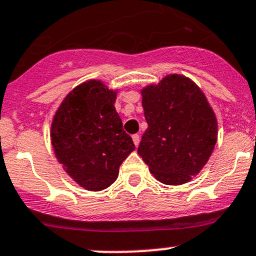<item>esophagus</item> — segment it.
<instances>
[{
	"mask_svg": "<svg viewBox=\"0 0 256 256\" xmlns=\"http://www.w3.org/2000/svg\"><path fill=\"white\" fill-rule=\"evenodd\" d=\"M132 140H133V144H134L136 146H138V144H140V134H133Z\"/></svg>",
	"mask_w": 256,
	"mask_h": 256,
	"instance_id": "34e87169",
	"label": "esophagus"
}]
</instances>
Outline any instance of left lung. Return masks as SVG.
<instances>
[{
    "instance_id": "8db88e82",
    "label": "left lung",
    "mask_w": 256,
    "mask_h": 256,
    "mask_svg": "<svg viewBox=\"0 0 256 256\" xmlns=\"http://www.w3.org/2000/svg\"><path fill=\"white\" fill-rule=\"evenodd\" d=\"M148 128L138 154L158 182H190L210 160L217 142V119L203 91L182 74H168L142 88Z\"/></svg>"
}]
</instances>
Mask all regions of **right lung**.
<instances>
[{"instance_id": "obj_1", "label": "right lung", "mask_w": 256, "mask_h": 256, "mask_svg": "<svg viewBox=\"0 0 256 256\" xmlns=\"http://www.w3.org/2000/svg\"><path fill=\"white\" fill-rule=\"evenodd\" d=\"M116 90L88 80L67 94L53 116L52 146L80 186L99 192L116 182L119 166L134 151L114 102Z\"/></svg>"}]
</instances>
